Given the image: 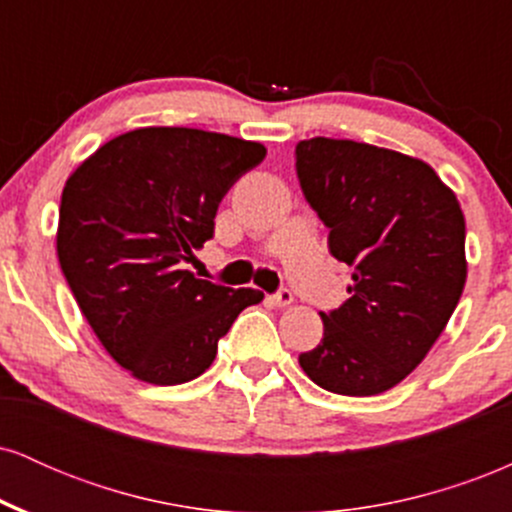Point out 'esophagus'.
I'll list each match as a JSON object with an SVG mask.
<instances>
[{
    "label": "esophagus",
    "instance_id": "34e87169",
    "mask_svg": "<svg viewBox=\"0 0 512 512\" xmlns=\"http://www.w3.org/2000/svg\"><path fill=\"white\" fill-rule=\"evenodd\" d=\"M267 301L272 303L274 308H289V305L293 303V293L289 289H281L279 293H274V296H269Z\"/></svg>",
    "mask_w": 512,
    "mask_h": 512
}]
</instances>
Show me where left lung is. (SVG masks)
<instances>
[{
	"mask_svg": "<svg viewBox=\"0 0 512 512\" xmlns=\"http://www.w3.org/2000/svg\"><path fill=\"white\" fill-rule=\"evenodd\" d=\"M296 170L330 252L354 267L351 298L320 313L325 337L298 363L334 395H380L424 361L460 301V202L421 158L351 139H305Z\"/></svg>",
	"mask_w": 512,
	"mask_h": 512,
	"instance_id": "1",
	"label": "left lung"
}]
</instances>
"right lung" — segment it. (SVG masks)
<instances>
[{
	"instance_id": "right-lung-1",
	"label": "right lung",
	"mask_w": 512,
	"mask_h": 512,
	"mask_svg": "<svg viewBox=\"0 0 512 512\" xmlns=\"http://www.w3.org/2000/svg\"><path fill=\"white\" fill-rule=\"evenodd\" d=\"M267 149L190 127H139L69 175L57 257L103 349L132 378L180 385L202 375L257 289L182 269L214 233L223 195Z\"/></svg>"
}]
</instances>
